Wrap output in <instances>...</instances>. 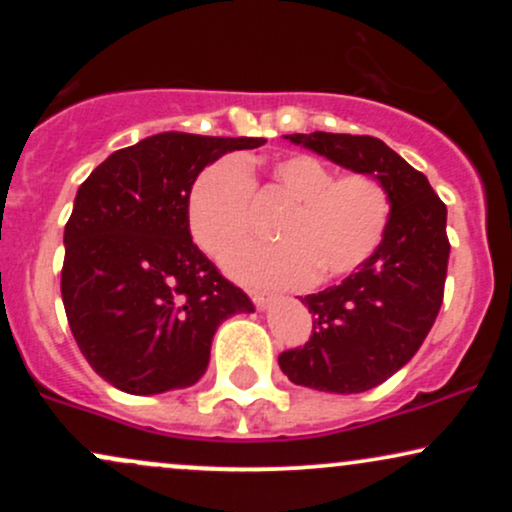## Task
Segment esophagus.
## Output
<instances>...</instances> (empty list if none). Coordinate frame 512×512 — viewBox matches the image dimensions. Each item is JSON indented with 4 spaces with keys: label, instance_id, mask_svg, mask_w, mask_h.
Wrapping results in <instances>:
<instances>
[{
    "label": "esophagus",
    "instance_id": "esophagus-1",
    "mask_svg": "<svg viewBox=\"0 0 512 512\" xmlns=\"http://www.w3.org/2000/svg\"><path fill=\"white\" fill-rule=\"evenodd\" d=\"M250 298H252V303H255L257 308H260V310H267L269 305H272V296H267V293L252 291V293H250Z\"/></svg>",
    "mask_w": 512,
    "mask_h": 512
}]
</instances>
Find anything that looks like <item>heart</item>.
<instances>
[{"mask_svg": "<svg viewBox=\"0 0 512 512\" xmlns=\"http://www.w3.org/2000/svg\"><path fill=\"white\" fill-rule=\"evenodd\" d=\"M252 163L223 156L197 175L187 195L192 238L211 257L228 255L248 236ZM269 182L291 202L276 226V245H248L226 260V272L245 284L293 289L330 284L356 272L380 248L390 223V195L363 173H334L305 154L274 158Z\"/></svg>", "mask_w": 512, "mask_h": 512, "instance_id": "1", "label": "heart"}]
</instances>
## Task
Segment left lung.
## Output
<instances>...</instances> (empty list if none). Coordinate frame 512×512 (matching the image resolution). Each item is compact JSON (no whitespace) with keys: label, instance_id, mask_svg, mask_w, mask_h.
<instances>
[{"label":"left lung","instance_id":"8db88e82","mask_svg":"<svg viewBox=\"0 0 512 512\" xmlns=\"http://www.w3.org/2000/svg\"><path fill=\"white\" fill-rule=\"evenodd\" d=\"M286 139L370 175L390 195L380 248L339 286L301 298L313 313V337L279 356L291 383L337 395L366 392L409 363L436 322L450 257L448 209L426 175L380 139L332 132Z\"/></svg>","mask_w":512,"mask_h":512}]
</instances>
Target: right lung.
<instances>
[{"mask_svg": "<svg viewBox=\"0 0 512 512\" xmlns=\"http://www.w3.org/2000/svg\"><path fill=\"white\" fill-rule=\"evenodd\" d=\"M262 137L161 132L81 182L64 226L62 301L91 368L129 395L195 385L223 320L255 313L192 243L187 195L209 163Z\"/></svg>", "mask_w": 512, "mask_h": 512, "instance_id": "add662e5", "label": "right lung"}]
</instances>
